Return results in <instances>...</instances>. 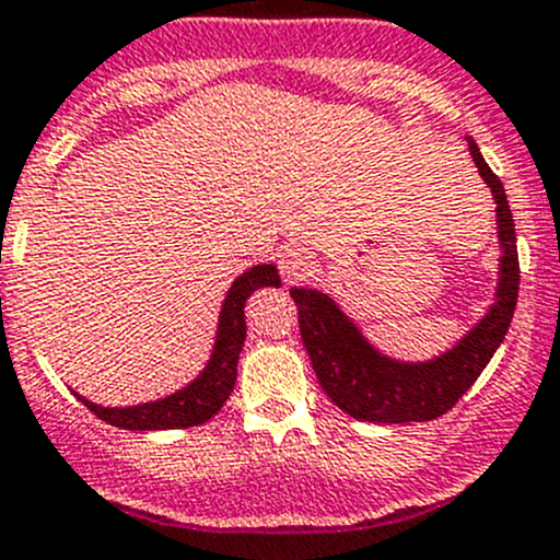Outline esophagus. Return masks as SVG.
Listing matches in <instances>:
<instances>
[{
    "label": "esophagus",
    "instance_id": "1",
    "mask_svg": "<svg viewBox=\"0 0 560 560\" xmlns=\"http://www.w3.org/2000/svg\"><path fill=\"white\" fill-rule=\"evenodd\" d=\"M277 266H280V275H283L285 283L294 285L316 275L318 260L305 247H285L283 253L277 255Z\"/></svg>",
    "mask_w": 560,
    "mask_h": 560
}]
</instances>
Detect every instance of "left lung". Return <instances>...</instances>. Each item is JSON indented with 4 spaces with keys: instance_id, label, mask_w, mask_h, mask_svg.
<instances>
[{
    "instance_id": "left-lung-1",
    "label": "left lung",
    "mask_w": 560,
    "mask_h": 560,
    "mask_svg": "<svg viewBox=\"0 0 560 560\" xmlns=\"http://www.w3.org/2000/svg\"><path fill=\"white\" fill-rule=\"evenodd\" d=\"M467 145L498 203V238L503 255L494 305L454 349L429 363L390 360L363 338L354 322L335 305L332 296L316 289H291V300L300 311L302 343L311 354L318 385L332 398L335 407L351 418L369 423H420L440 418L470 390L509 332L520 294L514 220L500 178L483 162L476 142L467 140Z\"/></svg>"
}]
</instances>
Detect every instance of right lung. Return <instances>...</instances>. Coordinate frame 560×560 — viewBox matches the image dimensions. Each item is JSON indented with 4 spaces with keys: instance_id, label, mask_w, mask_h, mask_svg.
I'll list each match as a JSON object with an SVG mask.
<instances>
[{
    "instance_id": "add662e5",
    "label": "right lung",
    "mask_w": 560,
    "mask_h": 560,
    "mask_svg": "<svg viewBox=\"0 0 560 560\" xmlns=\"http://www.w3.org/2000/svg\"><path fill=\"white\" fill-rule=\"evenodd\" d=\"M264 285H280L275 264H260L236 277L222 302L220 327H217V343L211 351V360L200 371L197 380H191L184 390L173 393L167 398H159L151 404H137V407H101L88 401L84 396L73 393L84 407L101 420L117 429L131 431H159V429H186V425H200L214 418L222 404L231 396L236 385V365L242 354L244 338H247V322H244V302L249 300L255 289Z\"/></svg>"
}]
</instances>
